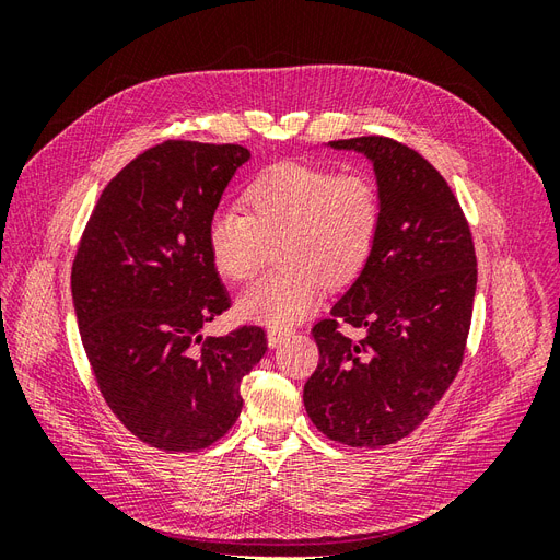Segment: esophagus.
<instances>
[{
	"mask_svg": "<svg viewBox=\"0 0 560 560\" xmlns=\"http://www.w3.org/2000/svg\"><path fill=\"white\" fill-rule=\"evenodd\" d=\"M287 336H290V329H276V327H270V329H268V348L280 346Z\"/></svg>",
	"mask_w": 560,
	"mask_h": 560,
	"instance_id": "34e87169",
	"label": "esophagus"
}]
</instances>
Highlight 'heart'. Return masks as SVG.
Here are the masks:
<instances>
[{"instance_id":"obj_1","label":"heart","mask_w":560,"mask_h":560,"mask_svg":"<svg viewBox=\"0 0 560 560\" xmlns=\"http://www.w3.org/2000/svg\"><path fill=\"white\" fill-rule=\"evenodd\" d=\"M243 210H214L206 245L219 276L245 282L257 273L266 243L278 241L276 261L282 268L238 299L241 315L270 327L306 317L322 282L341 290L358 280L383 229V194L374 175L313 163L266 167L245 186Z\"/></svg>"}]
</instances>
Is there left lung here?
<instances>
[{"label":"left lung","mask_w":560,"mask_h":560,"mask_svg":"<svg viewBox=\"0 0 560 560\" xmlns=\"http://www.w3.org/2000/svg\"><path fill=\"white\" fill-rule=\"evenodd\" d=\"M329 144L374 163L383 229L364 273L313 327L319 362L303 404L334 442L381 448L409 436L460 371L477 254L460 202L418 151L381 135ZM343 320L368 329L362 342Z\"/></svg>","instance_id":"obj_1"}]
</instances>
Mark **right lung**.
I'll use <instances>...</instances> for the list:
<instances>
[{"label": "right lung", "mask_w": 560, "mask_h": 560, "mask_svg": "<svg viewBox=\"0 0 560 560\" xmlns=\"http://www.w3.org/2000/svg\"><path fill=\"white\" fill-rule=\"evenodd\" d=\"M241 144L165 140L100 196L72 264V299L100 393L151 448L189 453L222 439L243 409L241 381L266 352L261 327L202 338L229 294L206 229Z\"/></svg>", "instance_id": "1"}]
</instances>
